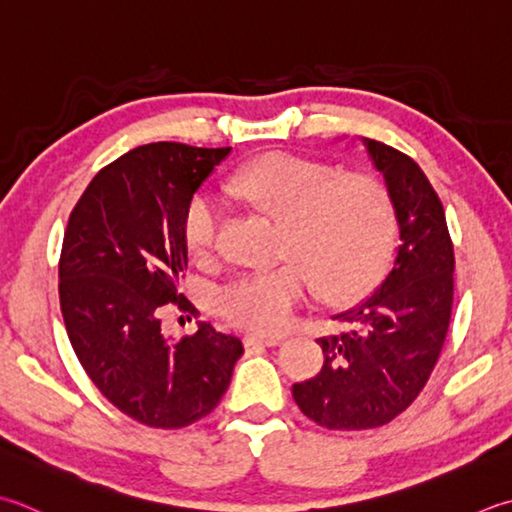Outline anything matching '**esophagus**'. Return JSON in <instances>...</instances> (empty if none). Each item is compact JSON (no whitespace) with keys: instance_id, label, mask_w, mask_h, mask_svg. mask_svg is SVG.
<instances>
[{"instance_id":"34e87169","label":"esophagus","mask_w":512,"mask_h":512,"mask_svg":"<svg viewBox=\"0 0 512 512\" xmlns=\"http://www.w3.org/2000/svg\"><path fill=\"white\" fill-rule=\"evenodd\" d=\"M282 339L279 337H264V335H246L244 346H277Z\"/></svg>"}]
</instances>
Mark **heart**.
Instances as JSON below:
<instances>
[{
  "label": "heart",
  "instance_id": "obj_1",
  "mask_svg": "<svg viewBox=\"0 0 512 512\" xmlns=\"http://www.w3.org/2000/svg\"><path fill=\"white\" fill-rule=\"evenodd\" d=\"M235 193L279 222V257L288 262L248 273L219 295L222 315L255 333H282L306 302L310 282L319 297L339 302L382 273L393 248L395 208L384 179L342 170L322 159L273 153L246 166ZM224 208L199 193L184 213V242L195 262L219 253Z\"/></svg>",
  "mask_w": 512,
  "mask_h": 512
}]
</instances>
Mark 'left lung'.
<instances>
[{"label":"left lung","instance_id":"left-lung-1","mask_svg":"<svg viewBox=\"0 0 512 512\" xmlns=\"http://www.w3.org/2000/svg\"><path fill=\"white\" fill-rule=\"evenodd\" d=\"M393 197L399 248L377 290L333 319L319 337L324 366L293 384L299 410L328 430L379 428L422 393L444 348L453 313L455 253L442 199L415 159L364 139Z\"/></svg>","mask_w":512,"mask_h":512}]
</instances>
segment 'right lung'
<instances>
[{
  "mask_svg": "<svg viewBox=\"0 0 512 512\" xmlns=\"http://www.w3.org/2000/svg\"><path fill=\"white\" fill-rule=\"evenodd\" d=\"M230 148L157 142L93 177L68 217L59 306L90 382L119 413L150 428H184L213 413L244 353L242 339L199 322L168 339L166 304L197 315L177 282L188 268L184 213Z\"/></svg>",
  "mask_w": 512,
  "mask_h": 512,
  "instance_id": "add662e5",
  "label": "right lung"
}]
</instances>
